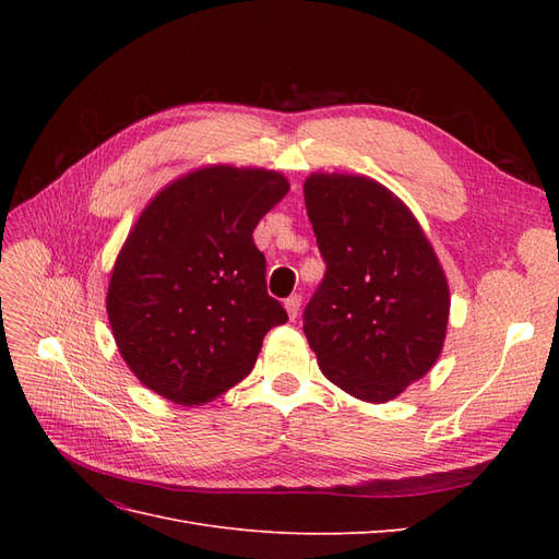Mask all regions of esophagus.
Instances as JSON below:
<instances>
[{"mask_svg": "<svg viewBox=\"0 0 559 559\" xmlns=\"http://www.w3.org/2000/svg\"><path fill=\"white\" fill-rule=\"evenodd\" d=\"M284 308H286V312H289V319H296L298 317V310H300V296H289L284 300Z\"/></svg>", "mask_w": 559, "mask_h": 559, "instance_id": "esophagus-1", "label": "esophagus"}]
</instances>
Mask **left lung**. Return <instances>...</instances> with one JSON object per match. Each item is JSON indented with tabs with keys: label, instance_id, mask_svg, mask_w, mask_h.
I'll return each mask as SVG.
<instances>
[{
	"label": "left lung",
	"instance_id": "1",
	"mask_svg": "<svg viewBox=\"0 0 559 559\" xmlns=\"http://www.w3.org/2000/svg\"><path fill=\"white\" fill-rule=\"evenodd\" d=\"M326 261L306 308V337L335 386L386 403L443 352L450 286L411 207L364 175L312 173L302 183Z\"/></svg>",
	"mask_w": 559,
	"mask_h": 559
}]
</instances>
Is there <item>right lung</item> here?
<instances>
[{"instance_id":"right-lung-1","label":"right lung","mask_w":559,"mask_h":559,"mask_svg":"<svg viewBox=\"0 0 559 559\" xmlns=\"http://www.w3.org/2000/svg\"><path fill=\"white\" fill-rule=\"evenodd\" d=\"M289 191L267 167L202 165L146 202L114 261L107 317L146 389L202 405L245 380L286 310L251 233Z\"/></svg>"}]
</instances>
